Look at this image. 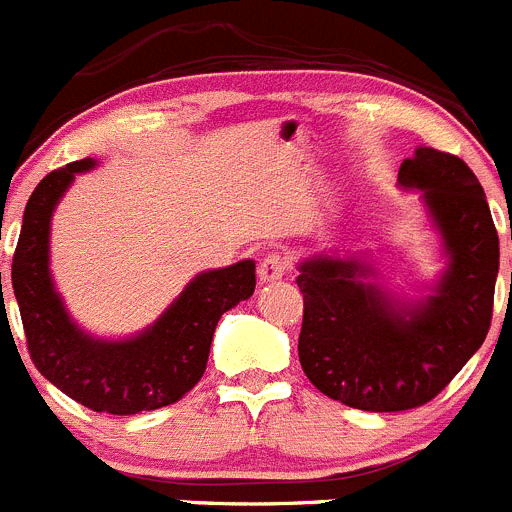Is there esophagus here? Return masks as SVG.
Instances as JSON below:
<instances>
[{"instance_id": "34e87169", "label": "esophagus", "mask_w": 512, "mask_h": 512, "mask_svg": "<svg viewBox=\"0 0 512 512\" xmlns=\"http://www.w3.org/2000/svg\"><path fill=\"white\" fill-rule=\"evenodd\" d=\"M288 271V258L281 254H268L258 263V283L281 281Z\"/></svg>"}]
</instances>
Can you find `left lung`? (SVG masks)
Masks as SVG:
<instances>
[{"instance_id": "8db88e82", "label": "left lung", "mask_w": 512, "mask_h": 512, "mask_svg": "<svg viewBox=\"0 0 512 512\" xmlns=\"http://www.w3.org/2000/svg\"><path fill=\"white\" fill-rule=\"evenodd\" d=\"M398 186L418 191L440 241L445 263L426 296L383 286L371 254L316 251L298 263L303 373L358 411H408L438 396L483 346L493 316L498 231L468 164L418 146Z\"/></svg>"}]
</instances>
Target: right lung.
Listing matches in <instances>:
<instances>
[{
	"mask_svg": "<svg viewBox=\"0 0 512 512\" xmlns=\"http://www.w3.org/2000/svg\"><path fill=\"white\" fill-rule=\"evenodd\" d=\"M96 164V159L72 161L44 176L32 191L14 251L12 288L37 371L91 411L134 416L171 406L201 381L219 318L254 296L256 263L246 258L201 271L151 326L134 336L89 333L69 316L54 286L49 236L59 201L77 174Z\"/></svg>",
	"mask_w": 512,
	"mask_h": 512,
	"instance_id": "right-lung-1",
	"label": "right lung"
}]
</instances>
